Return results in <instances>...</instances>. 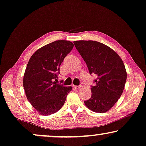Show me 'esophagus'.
I'll use <instances>...</instances> for the list:
<instances>
[{"label":"esophagus","instance_id":"1","mask_svg":"<svg viewBox=\"0 0 146 146\" xmlns=\"http://www.w3.org/2000/svg\"><path fill=\"white\" fill-rule=\"evenodd\" d=\"M73 87L74 88V89H81V86H76V85H73Z\"/></svg>","mask_w":146,"mask_h":146}]
</instances>
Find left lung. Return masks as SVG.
Returning <instances> with one entry per match:
<instances>
[{
    "mask_svg": "<svg viewBox=\"0 0 146 146\" xmlns=\"http://www.w3.org/2000/svg\"><path fill=\"white\" fill-rule=\"evenodd\" d=\"M89 69L95 74V85L92 86L91 97L85 100L86 106L97 113L109 110L124 91L127 73L120 57L109 47L95 41L73 42Z\"/></svg>",
    "mask_w": 146,
    "mask_h": 146,
    "instance_id": "obj_1",
    "label": "left lung"
}]
</instances>
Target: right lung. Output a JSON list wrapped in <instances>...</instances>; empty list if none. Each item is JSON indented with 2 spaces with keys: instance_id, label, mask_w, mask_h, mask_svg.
Returning a JSON list of instances; mask_svg holds the SVG:
<instances>
[{
  "instance_id": "1",
  "label": "right lung",
  "mask_w": 146,
  "mask_h": 146,
  "mask_svg": "<svg viewBox=\"0 0 146 146\" xmlns=\"http://www.w3.org/2000/svg\"><path fill=\"white\" fill-rule=\"evenodd\" d=\"M73 46L70 41H55L38 49L28 61L23 87L28 101L40 114L47 116L58 111L72 90L54 81H57L61 63Z\"/></svg>"
}]
</instances>
